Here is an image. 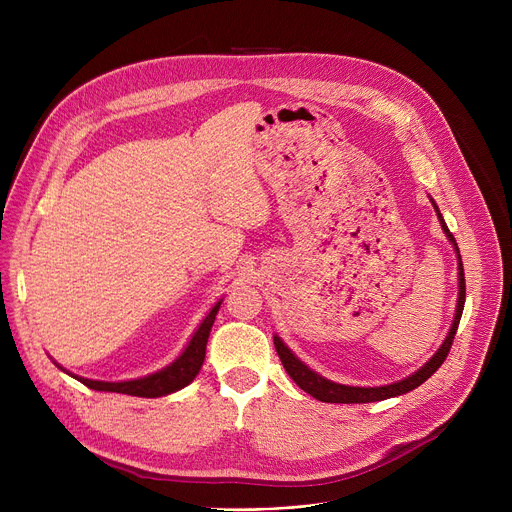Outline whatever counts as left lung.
Returning a JSON list of instances; mask_svg holds the SVG:
<instances>
[{
    "instance_id": "obj_1",
    "label": "left lung",
    "mask_w": 512,
    "mask_h": 512,
    "mask_svg": "<svg viewBox=\"0 0 512 512\" xmlns=\"http://www.w3.org/2000/svg\"><path fill=\"white\" fill-rule=\"evenodd\" d=\"M433 202V200H431ZM433 208L437 212V218H440V225L446 233V237L450 239V243L456 247V253H458V285H460V291H458V306H456V316H454V322H452V328L444 340V344L440 346V350H437L423 367L409 375L407 379L403 381H397L393 385H385V387H348V385H340V383H332L324 377H320L318 373H314L312 369H308L306 364L291 352L283 340L279 336H273V344H275V350L281 358V364L283 369L287 371V375L296 381V385L306 391L308 395H312L314 399L318 401H324V403H373V401H385V399H391V397H397V395H405L413 389H417L421 383H425L437 369L442 367V362L446 360V356L450 354V348H452V342H454V336H456V330H458V324H460V318H462V312H464V302H466V279H464V265H462V257H460V251H458V245H456V239L454 235L450 233L444 216L440 212V208L435 206L433 202Z\"/></svg>"
}]
</instances>
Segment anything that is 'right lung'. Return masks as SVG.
Listing matches in <instances>:
<instances>
[{
  "mask_svg": "<svg viewBox=\"0 0 512 512\" xmlns=\"http://www.w3.org/2000/svg\"><path fill=\"white\" fill-rule=\"evenodd\" d=\"M221 302L214 304V308L206 314V318L202 320L198 330L192 334V338H190L188 346L184 348V352L172 364H168L166 369H162V371H158L154 375H148V377L133 379V381H121V383L91 381V379H83V377H75V375H72V377H75L77 381H81L83 385H87L89 389H95V391L125 393V395L148 397V399L164 397V395H170L174 391L184 389L186 385H190L194 381V377L202 369L204 354H206V342H208L214 318L218 314V308H221Z\"/></svg>",
  "mask_w": 512,
  "mask_h": 512,
  "instance_id": "add662e5",
  "label": "right lung"
}]
</instances>
